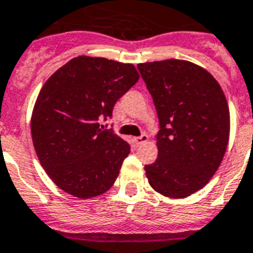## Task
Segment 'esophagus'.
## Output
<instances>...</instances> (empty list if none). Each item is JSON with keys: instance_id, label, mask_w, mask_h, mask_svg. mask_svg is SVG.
<instances>
[{"instance_id": "esophagus-1", "label": "esophagus", "mask_w": 253, "mask_h": 253, "mask_svg": "<svg viewBox=\"0 0 253 253\" xmlns=\"http://www.w3.org/2000/svg\"><path fill=\"white\" fill-rule=\"evenodd\" d=\"M133 141H135V144H136L137 146L143 145V144H145L146 141H148V135H145V133H144V135H141V136L135 137V139H133Z\"/></svg>"}]
</instances>
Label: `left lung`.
<instances>
[{
	"label": "left lung",
	"instance_id": "left-lung-1",
	"mask_svg": "<svg viewBox=\"0 0 253 253\" xmlns=\"http://www.w3.org/2000/svg\"><path fill=\"white\" fill-rule=\"evenodd\" d=\"M153 97L161 130L158 158L145 166L150 186L169 198L198 192L215 175L226 152L230 113L221 86L192 61L137 64Z\"/></svg>",
	"mask_w": 253,
	"mask_h": 253
}]
</instances>
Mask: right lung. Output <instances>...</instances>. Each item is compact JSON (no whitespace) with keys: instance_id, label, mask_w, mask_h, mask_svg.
<instances>
[{"instance_id":"obj_1","label":"right lung","mask_w":253,"mask_h":253,"mask_svg":"<svg viewBox=\"0 0 253 253\" xmlns=\"http://www.w3.org/2000/svg\"><path fill=\"white\" fill-rule=\"evenodd\" d=\"M133 64L78 56L51 74L31 118L33 146L55 185L76 198L108 192L130 154L127 141L99 122L139 81Z\"/></svg>"}]
</instances>
